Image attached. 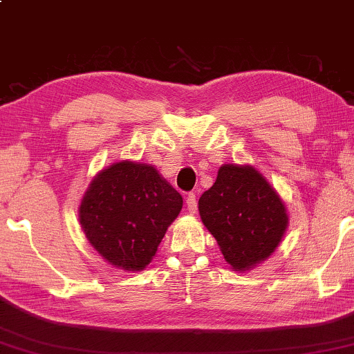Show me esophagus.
Returning <instances> with one entry per match:
<instances>
[{
	"label": "esophagus",
	"instance_id": "esophagus-1",
	"mask_svg": "<svg viewBox=\"0 0 354 354\" xmlns=\"http://www.w3.org/2000/svg\"><path fill=\"white\" fill-rule=\"evenodd\" d=\"M185 203H187V210L190 212V214H196V210H198L196 195L195 194H189L187 199H185Z\"/></svg>",
	"mask_w": 354,
	"mask_h": 354
}]
</instances>
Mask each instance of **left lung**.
I'll return each mask as SVG.
<instances>
[{
	"mask_svg": "<svg viewBox=\"0 0 354 354\" xmlns=\"http://www.w3.org/2000/svg\"><path fill=\"white\" fill-rule=\"evenodd\" d=\"M198 209L235 271H249L265 261L277 249L289 221L277 192L250 165H221Z\"/></svg>",
	"mask_w": 354,
	"mask_h": 354,
	"instance_id": "left-lung-1",
	"label": "left lung"
}]
</instances>
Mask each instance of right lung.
Wrapping results in <instances>:
<instances>
[{"instance_id": "right-lung-1", "label": "right lung", "mask_w": 354, "mask_h": 354, "mask_svg": "<svg viewBox=\"0 0 354 354\" xmlns=\"http://www.w3.org/2000/svg\"><path fill=\"white\" fill-rule=\"evenodd\" d=\"M183 209V196L153 165L106 167L82 198L79 220L89 244L114 268L142 271Z\"/></svg>"}]
</instances>
